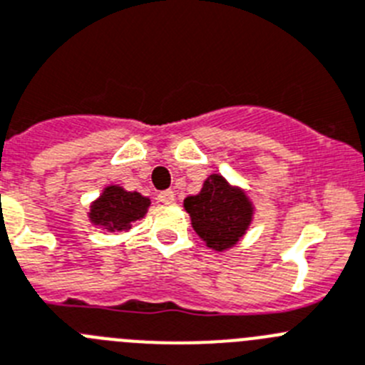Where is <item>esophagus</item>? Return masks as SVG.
Masks as SVG:
<instances>
[{
	"label": "esophagus",
	"mask_w": 365,
	"mask_h": 365,
	"mask_svg": "<svg viewBox=\"0 0 365 365\" xmlns=\"http://www.w3.org/2000/svg\"><path fill=\"white\" fill-rule=\"evenodd\" d=\"M158 200L162 203H173L175 202V192L173 190H162L158 195Z\"/></svg>",
	"instance_id": "esophagus-1"
}]
</instances>
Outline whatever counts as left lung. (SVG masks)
Segmentation results:
<instances>
[{
    "mask_svg": "<svg viewBox=\"0 0 365 365\" xmlns=\"http://www.w3.org/2000/svg\"><path fill=\"white\" fill-rule=\"evenodd\" d=\"M183 207L189 212L196 235L207 247L222 252L235 247L252 222L251 200L240 187H232L220 175H211L202 190L187 196Z\"/></svg>",
    "mask_w": 365,
    "mask_h": 365,
    "instance_id": "left-lung-1",
    "label": "left lung"
}]
</instances>
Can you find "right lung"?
I'll list each match as a JSON object with an SVG mask.
<instances>
[{"mask_svg":"<svg viewBox=\"0 0 365 365\" xmlns=\"http://www.w3.org/2000/svg\"><path fill=\"white\" fill-rule=\"evenodd\" d=\"M150 200L136 190L120 185H107L100 198L91 203L88 220L109 232H127L136 220L147 215Z\"/></svg>","mask_w":365,"mask_h":365,"instance_id":"obj_1","label":"right lung"}]
</instances>
